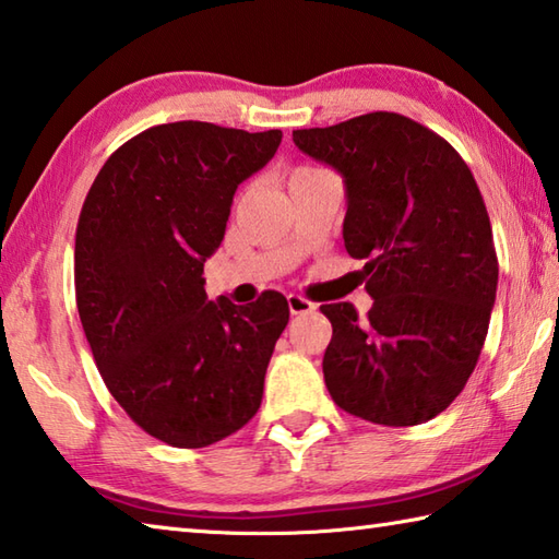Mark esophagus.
<instances>
[{"mask_svg":"<svg viewBox=\"0 0 559 559\" xmlns=\"http://www.w3.org/2000/svg\"><path fill=\"white\" fill-rule=\"evenodd\" d=\"M288 308L293 314H308L314 310V302L302 296H288Z\"/></svg>","mask_w":559,"mask_h":559,"instance_id":"34e87169","label":"esophagus"}]
</instances>
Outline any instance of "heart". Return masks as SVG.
I'll return each instance as SVG.
<instances>
[{"mask_svg":"<svg viewBox=\"0 0 559 559\" xmlns=\"http://www.w3.org/2000/svg\"><path fill=\"white\" fill-rule=\"evenodd\" d=\"M302 170H312V168H310V166H300V168L293 170V174H302Z\"/></svg>","mask_w":559,"mask_h":559,"instance_id":"obj_1","label":"heart"}]
</instances>
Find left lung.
I'll list each match as a JSON object with an SVG mask.
<instances>
[{"label": "left lung", "mask_w": 559, "mask_h": 559, "mask_svg": "<svg viewBox=\"0 0 559 559\" xmlns=\"http://www.w3.org/2000/svg\"><path fill=\"white\" fill-rule=\"evenodd\" d=\"M302 154L347 186L344 247L364 259L371 310L320 306L332 322L322 373L361 420L405 428L435 418L479 361L499 283L489 212L462 156L428 127L371 111L298 129Z\"/></svg>", "instance_id": "1"}]
</instances>
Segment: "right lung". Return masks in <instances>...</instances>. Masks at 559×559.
<instances>
[{
  "label": "right lung",
  "instance_id": "1",
  "mask_svg": "<svg viewBox=\"0 0 559 559\" xmlns=\"http://www.w3.org/2000/svg\"><path fill=\"white\" fill-rule=\"evenodd\" d=\"M281 136L210 121L151 127L107 158L80 210L75 300L99 377L170 448L225 440L261 405L288 302L276 290L251 306L212 302L202 271L239 182Z\"/></svg>",
  "mask_w": 559,
  "mask_h": 559
}]
</instances>
